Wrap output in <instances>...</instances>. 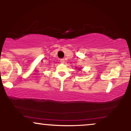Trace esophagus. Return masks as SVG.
I'll list each match as a JSON object with an SVG mask.
<instances>
[{
	"instance_id": "34e87169",
	"label": "esophagus",
	"mask_w": 131,
	"mask_h": 131,
	"mask_svg": "<svg viewBox=\"0 0 131 131\" xmlns=\"http://www.w3.org/2000/svg\"><path fill=\"white\" fill-rule=\"evenodd\" d=\"M60 62L61 63H64V60L63 59V58H62V59H60Z\"/></svg>"
}]
</instances>
